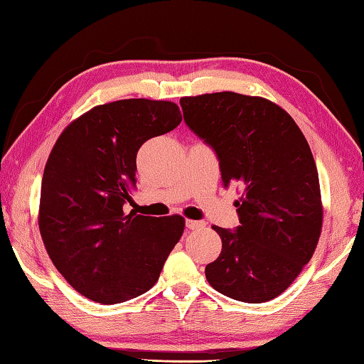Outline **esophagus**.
<instances>
[{"label":"esophagus","mask_w":364,"mask_h":364,"mask_svg":"<svg viewBox=\"0 0 364 364\" xmlns=\"http://www.w3.org/2000/svg\"><path fill=\"white\" fill-rule=\"evenodd\" d=\"M205 223H202V221H196V220H186V228L189 230H199V228H204Z\"/></svg>","instance_id":"obj_1"}]
</instances>
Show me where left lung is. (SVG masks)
Here are the masks:
<instances>
[{
    "mask_svg": "<svg viewBox=\"0 0 364 364\" xmlns=\"http://www.w3.org/2000/svg\"><path fill=\"white\" fill-rule=\"evenodd\" d=\"M186 125L213 147L225 186L237 183L236 231L221 237L217 260L205 267L215 291L262 304L292 284L315 254L323 204L315 159L297 123L278 104L232 91L186 96Z\"/></svg>",
    "mask_w": 364,
    "mask_h": 364,
    "instance_id": "8db88e82",
    "label": "left lung"
}]
</instances>
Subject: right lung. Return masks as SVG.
Masks as SVG:
<instances>
[{
	"mask_svg": "<svg viewBox=\"0 0 364 364\" xmlns=\"http://www.w3.org/2000/svg\"><path fill=\"white\" fill-rule=\"evenodd\" d=\"M180 123V107L170 101L101 104L69 123L49 154L41 239L54 267L86 299L112 305L147 292L180 241L181 215L123 210L136 188L139 147Z\"/></svg>",
	"mask_w": 364,
	"mask_h": 364,
	"instance_id": "right-lung-1",
	"label": "right lung"
}]
</instances>
